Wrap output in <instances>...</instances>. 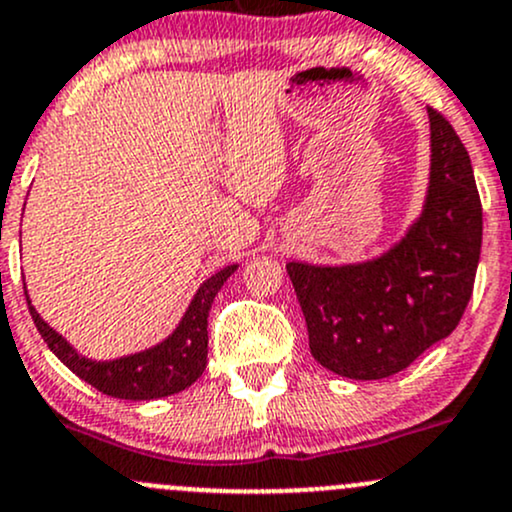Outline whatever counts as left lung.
<instances>
[{
	"mask_svg": "<svg viewBox=\"0 0 512 512\" xmlns=\"http://www.w3.org/2000/svg\"><path fill=\"white\" fill-rule=\"evenodd\" d=\"M430 116V187L406 238L372 262H289L311 355L347 379L398 374L447 338L471 299L481 255V199L466 148L437 109Z\"/></svg>",
	"mask_w": 512,
	"mask_h": 512,
	"instance_id": "1",
	"label": "left lung"
}]
</instances>
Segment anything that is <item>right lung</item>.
<instances>
[{
    "instance_id": "obj_1",
    "label": "right lung",
    "mask_w": 512,
    "mask_h": 512,
    "mask_svg": "<svg viewBox=\"0 0 512 512\" xmlns=\"http://www.w3.org/2000/svg\"><path fill=\"white\" fill-rule=\"evenodd\" d=\"M235 269L238 265L223 267L221 272H216L199 286L182 323L165 342L145 352H136V355L111 359V362H94V359L82 357L80 352L72 350L70 342L38 316L36 308L31 306V299H28L26 286L24 294L38 333L72 374H77L106 396L126 398V401H153V398L184 391L204 374L206 355H209L206 325H209L211 303Z\"/></svg>"
}]
</instances>
